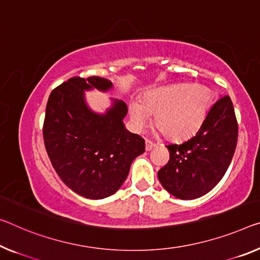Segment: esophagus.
Masks as SVG:
<instances>
[{
    "label": "esophagus",
    "instance_id": "1",
    "mask_svg": "<svg viewBox=\"0 0 260 260\" xmlns=\"http://www.w3.org/2000/svg\"><path fill=\"white\" fill-rule=\"evenodd\" d=\"M154 146H155V143H153L152 141H150V139H146V141H145V150L146 151L152 150Z\"/></svg>",
    "mask_w": 260,
    "mask_h": 260
}]
</instances>
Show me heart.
Instances as JSON below:
<instances>
[{"label":"heart","mask_w":260,"mask_h":260,"mask_svg":"<svg viewBox=\"0 0 260 260\" xmlns=\"http://www.w3.org/2000/svg\"><path fill=\"white\" fill-rule=\"evenodd\" d=\"M211 90L200 85H178L155 89L144 96L143 103L131 102L130 118L136 130L149 124L155 114V125L173 141H183L198 133L211 103Z\"/></svg>","instance_id":"b5f03b06"}]
</instances>
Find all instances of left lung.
I'll return each mask as SVG.
<instances>
[{"label":"left lung","mask_w":260,"mask_h":260,"mask_svg":"<svg viewBox=\"0 0 260 260\" xmlns=\"http://www.w3.org/2000/svg\"><path fill=\"white\" fill-rule=\"evenodd\" d=\"M238 124L231 99L219 98L188 141L166 145L170 160L158 171L169 193L181 200L202 197L225 174L237 145Z\"/></svg>","instance_id":"8db88e82"}]
</instances>
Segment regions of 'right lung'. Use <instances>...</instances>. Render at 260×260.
Returning a JSON list of instances; mask_svg holds the SVG:
<instances>
[{
    "instance_id": "add662e5",
    "label": "right lung",
    "mask_w": 260,
    "mask_h": 260,
    "mask_svg": "<svg viewBox=\"0 0 260 260\" xmlns=\"http://www.w3.org/2000/svg\"><path fill=\"white\" fill-rule=\"evenodd\" d=\"M111 87L100 77H74L52 90L46 105L43 137L52 166L67 187L87 199L113 195L145 151L144 139L123 124L124 102L114 101L105 115L87 107L83 90Z\"/></svg>"
}]
</instances>
